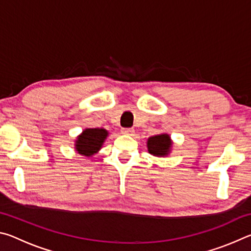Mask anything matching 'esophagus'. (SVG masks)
Returning <instances> with one entry per match:
<instances>
[{
  "label": "esophagus",
  "mask_w": 251,
  "mask_h": 251,
  "mask_svg": "<svg viewBox=\"0 0 251 251\" xmlns=\"http://www.w3.org/2000/svg\"><path fill=\"white\" fill-rule=\"evenodd\" d=\"M122 134L124 135H134L135 130L133 128H122Z\"/></svg>",
  "instance_id": "esophagus-1"
}]
</instances>
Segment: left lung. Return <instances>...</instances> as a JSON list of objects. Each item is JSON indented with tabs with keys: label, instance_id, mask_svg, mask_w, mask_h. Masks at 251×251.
<instances>
[{
	"label": "left lung",
	"instance_id": "obj_1",
	"mask_svg": "<svg viewBox=\"0 0 251 251\" xmlns=\"http://www.w3.org/2000/svg\"><path fill=\"white\" fill-rule=\"evenodd\" d=\"M172 139L168 134H159L151 136L147 141L148 152L154 156H167L172 150Z\"/></svg>",
	"mask_w": 251,
	"mask_h": 251
}]
</instances>
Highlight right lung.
Masks as SVG:
<instances>
[{"mask_svg":"<svg viewBox=\"0 0 251 251\" xmlns=\"http://www.w3.org/2000/svg\"><path fill=\"white\" fill-rule=\"evenodd\" d=\"M108 131L104 128H86L75 141V150L78 154L91 157L99 151L107 137Z\"/></svg>","mask_w":251,"mask_h":251,"instance_id":"right-lung-1","label":"right lung"}]
</instances>
